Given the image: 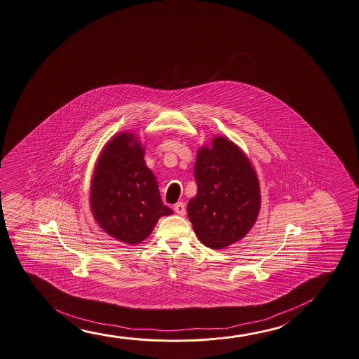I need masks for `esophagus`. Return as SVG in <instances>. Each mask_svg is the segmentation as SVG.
<instances>
[{
	"label": "esophagus",
	"mask_w": 359,
	"mask_h": 359,
	"mask_svg": "<svg viewBox=\"0 0 359 359\" xmlns=\"http://www.w3.org/2000/svg\"><path fill=\"white\" fill-rule=\"evenodd\" d=\"M175 211H176V214H178V215H184V214H186V206H184V203H177L176 205H175Z\"/></svg>",
	"instance_id": "esophagus-1"
}]
</instances>
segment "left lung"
<instances>
[{"instance_id":"1","label":"left lung","mask_w":359,"mask_h":359,"mask_svg":"<svg viewBox=\"0 0 359 359\" xmlns=\"http://www.w3.org/2000/svg\"><path fill=\"white\" fill-rule=\"evenodd\" d=\"M197 194L187 205L189 222L206 247L241 241L261 209L259 183L247 156L222 137L198 150L194 168Z\"/></svg>"}]
</instances>
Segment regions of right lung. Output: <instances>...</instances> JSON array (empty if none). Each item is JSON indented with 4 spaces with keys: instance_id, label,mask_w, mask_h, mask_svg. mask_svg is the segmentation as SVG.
<instances>
[{
    "instance_id": "obj_1",
    "label": "right lung",
    "mask_w": 359,
    "mask_h": 359,
    "mask_svg": "<svg viewBox=\"0 0 359 359\" xmlns=\"http://www.w3.org/2000/svg\"><path fill=\"white\" fill-rule=\"evenodd\" d=\"M91 210L107 234L128 244L144 241L161 216L173 212L162 203L142 144L133 134H118L101 151L92 178Z\"/></svg>"
}]
</instances>
